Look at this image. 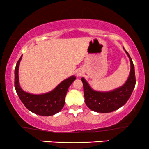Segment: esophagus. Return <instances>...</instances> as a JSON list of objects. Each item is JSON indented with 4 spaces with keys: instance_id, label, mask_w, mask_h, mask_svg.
I'll return each mask as SVG.
<instances>
[{
    "instance_id": "esophagus-1",
    "label": "esophagus",
    "mask_w": 149,
    "mask_h": 149,
    "mask_svg": "<svg viewBox=\"0 0 149 149\" xmlns=\"http://www.w3.org/2000/svg\"><path fill=\"white\" fill-rule=\"evenodd\" d=\"M76 75H77V76H78V77L81 76L82 75H83V72H82L81 71H77V73H76Z\"/></svg>"
}]
</instances>
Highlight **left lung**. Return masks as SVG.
Segmentation results:
<instances>
[{"instance_id":"obj_1","label":"left lung","mask_w":149,"mask_h":149,"mask_svg":"<svg viewBox=\"0 0 149 149\" xmlns=\"http://www.w3.org/2000/svg\"><path fill=\"white\" fill-rule=\"evenodd\" d=\"M125 51L130 61V72L127 81L123 85L111 91L99 92L92 90L85 78H81L83 84L85 104L93 111L113 112L123 107L130 97L136 84L134 66L128 52L125 49Z\"/></svg>"}]
</instances>
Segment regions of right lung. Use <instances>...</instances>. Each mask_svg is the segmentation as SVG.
<instances>
[{"mask_svg":"<svg viewBox=\"0 0 149 149\" xmlns=\"http://www.w3.org/2000/svg\"><path fill=\"white\" fill-rule=\"evenodd\" d=\"M22 57L15 69V88L20 100L27 109L37 115L49 116L57 113L64 107L66 92L71 83L76 80V76H70L63 80L54 90L47 93L42 95L28 93L22 90L19 82L18 71Z\"/></svg>","mask_w":149,"mask_h":149,"instance_id":"1","label":"right lung"}]
</instances>
